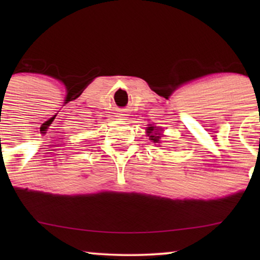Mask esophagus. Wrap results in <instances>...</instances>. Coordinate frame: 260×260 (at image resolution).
Instances as JSON below:
<instances>
[{
	"mask_svg": "<svg viewBox=\"0 0 260 260\" xmlns=\"http://www.w3.org/2000/svg\"><path fill=\"white\" fill-rule=\"evenodd\" d=\"M124 116H125V115H122V113H120L118 117H120V119H125V117H124Z\"/></svg>",
	"mask_w": 260,
	"mask_h": 260,
	"instance_id": "1",
	"label": "esophagus"
}]
</instances>
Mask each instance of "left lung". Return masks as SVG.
Here are the masks:
<instances>
[{
  "label": "left lung",
  "mask_w": 260,
  "mask_h": 260,
  "mask_svg": "<svg viewBox=\"0 0 260 260\" xmlns=\"http://www.w3.org/2000/svg\"><path fill=\"white\" fill-rule=\"evenodd\" d=\"M156 126H149L148 127V136L150 137V140L154 142V143H159V140H161V134L158 131H155Z\"/></svg>",
  "instance_id": "8db88e82"
}]
</instances>
